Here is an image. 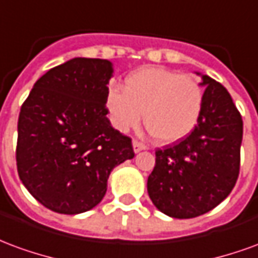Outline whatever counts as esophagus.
<instances>
[{
  "instance_id": "esophagus-1",
  "label": "esophagus",
  "mask_w": 258,
  "mask_h": 258,
  "mask_svg": "<svg viewBox=\"0 0 258 258\" xmlns=\"http://www.w3.org/2000/svg\"><path fill=\"white\" fill-rule=\"evenodd\" d=\"M133 148H134L135 153H138V152L145 151V149H148V146H146L145 144L140 142V141H134V142H133Z\"/></svg>"
}]
</instances>
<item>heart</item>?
I'll use <instances>...</instances> for the list:
<instances>
[{
	"mask_svg": "<svg viewBox=\"0 0 258 258\" xmlns=\"http://www.w3.org/2000/svg\"><path fill=\"white\" fill-rule=\"evenodd\" d=\"M203 102V90L194 77L167 69L145 68L130 74L124 81V91H109L106 106L118 131L135 128L144 116L149 134L159 144L168 145L194 131Z\"/></svg>",
	"mask_w": 258,
	"mask_h": 258,
	"instance_id": "1",
	"label": "heart"
}]
</instances>
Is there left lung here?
<instances>
[{
	"instance_id": "8db88e82",
	"label": "left lung",
	"mask_w": 258,
	"mask_h": 258,
	"mask_svg": "<svg viewBox=\"0 0 258 258\" xmlns=\"http://www.w3.org/2000/svg\"><path fill=\"white\" fill-rule=\"evenodd\" d=\"M203 110L195 130L178 144L156 151L148 194L157 210L194 218L213 210L231 194L240 167L242 116L227 88L207 74Z\"/></svg>"
}]
</instances>
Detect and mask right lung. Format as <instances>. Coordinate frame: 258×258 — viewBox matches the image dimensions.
Listing matches in <instances>:
<instances>
[{
	"mask_svg": "<svg viewBox=\"0 0 258 258\" xmlns=\"http://www.w3.org/2000/svg\"><path fill=\"white\" fill-rule=\"evenodd\" d=\"M113 64L73 58L37 80L18 120L20 181L42 206L80 214L101 203L112 170L134 157L106 117Z\"/></svg>",
	"mask_w": 258,
	"mask_h": 258,
	"instance_id": "right-lung-1",
	"label": "right lung"
}]
</instances>
